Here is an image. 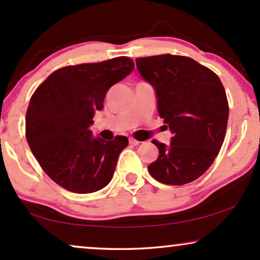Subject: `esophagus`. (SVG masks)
<instances>
[{
  "mask_svg": "<svg viewBox=\"0 0 260 260\" xmlns=\"http://www.w3.org/2000/svg\"><path fill=\"white\" fill-rule=\"evenodd\" d=\"M129 143L131 144V145H138L141 143L140 141H137V140H135V138H133V137H130L129 138Z\"/></svg>",
  "mask_w": 260,
  "mask_h": 260,
  "instance_id": "34e87169",
  "label": "esophagus"
}]
</instances>
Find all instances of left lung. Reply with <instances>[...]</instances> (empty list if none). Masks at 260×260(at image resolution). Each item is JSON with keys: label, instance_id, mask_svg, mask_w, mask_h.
Here are the masks:
<instances>
[{"label": "left lung", "instance_id": "obj_1", "mask_svg": "<svg viewBox=\"0 0 260 260\" xmlns=\"http://www.w3.org/2000/svg\"><path fill=\"white\" fill-rule=\"evenodd\" d=\"M136 66L155 88L158 115L173 135L169 145L152 141L158 157L149 173L172 186L193 182L212 166L225 140V88L213 71L187 56L137 58Z\"/></svg>", "mask_w": 260, "mask_h": 260}]
</instances>
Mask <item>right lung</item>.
I'll return each mask as SVG.
<instances>
[{"mask_svg": "<svg viewBox=\"0 0 260 260\" xmlns=\"http://www.w3.org/2000/svg\"><path fill=\"white\" fill-rule=\"evenodd\" d=\"M127 56L56 70L31 95L26 138L44 172L60 187L78 194L97 191L111 181L125 136L94 137L95 111L109 88L134 71Z\"/></svg>", "mask_w": 260, "mask_h": 260, "instance_id": "obj_1", "label": "right lung"}]
</instances>
